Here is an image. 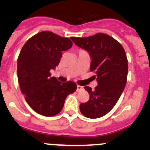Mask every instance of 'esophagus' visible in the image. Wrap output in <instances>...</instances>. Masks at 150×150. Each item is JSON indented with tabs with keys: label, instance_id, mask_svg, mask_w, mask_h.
<instances>
[{
	"label": "esophagus",
	"instance_id": "esophagus-1",
	"mask_svg": "<svg viewBox=\"0 0 150 150\" xmlns=\"http://www.w3.org/2000/svg\"><path fill=\"white\" fill-rule=\"evenodd\" d=\"M83 87H82V86L80 85H77V92H80V90H82V89H83Z\"/></svg>",
	"mask_w": 150,
	"mask_h": 150
}]
</instances>
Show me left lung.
I'll use <instances>...</instances> for the list:
<instances>
[{
	"label": "left lung",
	"instance_id": "8db88e82",
	"mask_svg": "<svg viewBox=\"0 0 150 150\" xmlns=\"http://www.w3.org/2000/svg\"><path fill=\"white\" fill-rule=\"evenodd\" d=\"M75 45L89 53L91 71L96 73L98 85L92 89L87 102L80 105L81 113L89 118H98L109 112L118 101L126 85L128 65L125 51L116 39L98 33L91 37H71Z\"/></svg>",
	"mask_w": 150,
	"mask_h": 150
}]
</instances>
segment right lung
<instances>
[{
  "instance_id": "obj_1",
  "label": "right lung",
  "mask_w": 150,
  "mask_h": 150,
  "mask_svg": "<svg viewBox=\"0 0 150 150\" xmlns=\"http://www.w3.org/2000/svg\"><path fill=\"white\" fill-rule=\"evenodd\" d=\"M73 42L49 31L31 37L23 46L18 58V77L20 90L34 111L44 116L61 112L68 94L75 92L72 81L61 82L51 77L62 57V51L70 49Z\"/></svg>"
}]
</instances>
